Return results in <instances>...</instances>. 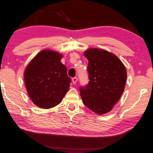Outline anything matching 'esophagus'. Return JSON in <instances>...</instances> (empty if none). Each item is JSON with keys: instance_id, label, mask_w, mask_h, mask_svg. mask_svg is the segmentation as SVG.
Wrapping results in <instances>:
<instances>
[{"instance_id": "34e87169", "label": "esophagus", "mask_w": 153, "mask_h": 153, "mask_svg": "<svg viewBox=\"0 0 153 153\" xmlns=\"http://www.w3.org/2000/svg\"><path fill=\"white\" fill-rule=\"evenodd\" d=\"M72 81L73 84H76V82H77V81H78V79H77L76 77H74V78H72Z\"/></svg>"}]
</instances>
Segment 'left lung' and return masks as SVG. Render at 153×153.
Returning <instances> with one entry per match:
<instances>
[{
	"instance_id": "8db88e82",
	"label": "left lung",
	"mask_w": 153,
	"mask_h": 153,
	"mask_svg": "<svg viewBox=\"0 0 153 153\" xmlns=\"http://www.w3.org/2000/svg\"><path fill=\"white\" fill-rule=\"evenodd\" d=\"M83 55L88 60L89 83L80 88L83 103L99 115L111 111L125 90L127 71L114 53L97 48H89Z\"/></svg>"
}]
</instances>
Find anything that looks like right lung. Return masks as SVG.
<instances>
[{"mask_svg":"<svg viewBox=\"0 0 153 153\" xmlns=\"http://www.w3.org/2000/svg\"><path fill=\"white\" fill-rule=\"evenodd\" d=\"M61 53L49 49L39 52L25 69L24 82L30 100L42 108L60 104L70 88L71 79Z\"/></svg>","mask_w":153,"mask_h":153,"instance_id":"obj_1","label":"right lung"}]
</instances>
